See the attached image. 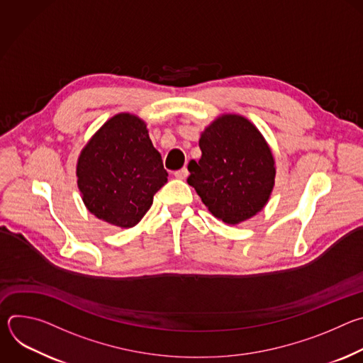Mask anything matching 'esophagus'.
Masks as SVG:
<instances>
[{"mask_svg": "<svg viewBox=\"0 0 363 363\" xmlns=\"http://www.w3.org/2000/svg\"><path fill=\"white\" fill-rule=\"evenodd\" d=\"M174 175H175L177 179H185V178L188 177V169H186V168H182V169L177 171Z\"/></svg>", "mask_w": 363, "mask_h": 363, "instance_id": "34e87169", "label": "esophagus"}]
</instances>
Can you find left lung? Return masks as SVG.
Here are the masks:
<instances>
[{
    "instance_id": "8db88e82",
    "label": "left lung",
    "mask_w": 363,
    "mask_h": 363,
    "mask_svg": "<svg viewBox=\"0 0 363 363\" xmlns=\"http://www.w3.org/2000/svg\"><path fill=\"white\" fill-rule=\"evenodd\" d=\"M201 160L191 161L188 184L208 211L237 225L260 213L276 178L272 147L247 118L224 113L201 132Z\"/></svg>"
}]
</instances>
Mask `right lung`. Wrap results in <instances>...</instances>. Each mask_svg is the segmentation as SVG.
<instances>
[{
  "instance_id": "1",
  "label": "right lung",
  "mask_w": 363,
  "mask_h": 363,
  "mask_svg": "<svg viewBox=\"0 0 363 363\" xmlns=\"http://www.w3.org/2000/svg\"><path fill=\"white\" fill-rule=\"evenodd\" d=\"M76 177L89 213L121 228L135 227L168 182L145 121L132 113L115 115L89 139Z\"/></svg>"
}]
</instances>
